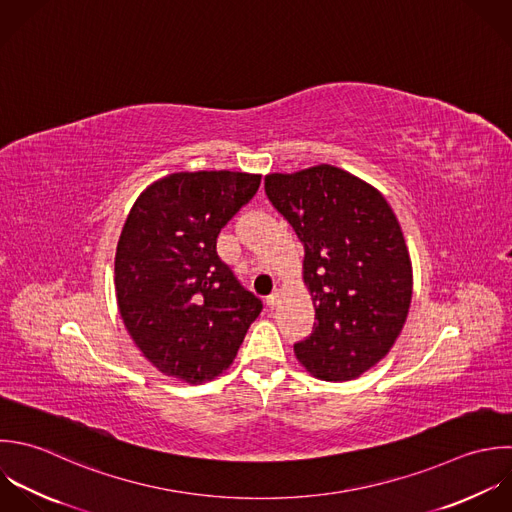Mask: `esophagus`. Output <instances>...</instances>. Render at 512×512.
<instances>
[{"label": "esophagus", "instance_id": "esophagus-1", "mask_svg": "<svg viewBox=\"0 0 512 512\" xmlns=\"http://www.w3.org/2000/svg\"><path fill=\"white\" fill-rule=\"evenodd\" d=\"M279 301H281V293H279V291L271 293V295L267 297V305H269V309H275V307L279 305Z\"/></svg>", "mask_w": 512, "mask_h": 512}]
</instances>
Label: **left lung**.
<instances>
[{
  "label": "left lung",
  "instance_id": "left-lung-1",
  "mask_svg": "<svg viewBox=\"0 0 512 512\" xmlns=\"http://www.w3.org/2000/svg\"><path fill=\"white\" fill-rule=\"evenodd\" d=\"M265 193L305 247L303 283L317 323L295 343V357L323 381L361 377L395 345L413 297L411 257L391 205L327 163L269 173Z\"/></svg>",
  "mask_w": 512,
  "mask_h": 512
}]
</instances>
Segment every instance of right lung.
Returning a JSON list of instances; mask_svg holds the SVG:
<instances>
[{
    "label": "right lung",
    "mask_w": 512,
    "mask_h": 512,
    "mask_svg": "<svg viewBox=\"0 0 512 512\" xmlns=\"http://www.w3.org/2000/svg\"><path fill=\"white\" fill-rule=\"evenodd\" d=\"M261 175L181 171L133 203L115 251L119 315L163 375L197 385L235 359L261 301L217 255V235L257 193Z\"/></svg>",
    "instance_id": "1"
}]
</instances>
